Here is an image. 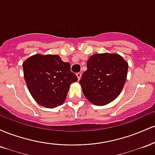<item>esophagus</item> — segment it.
<instances>
[{"label": "esophagus", "instance_id": "1", "mask_svg": "<svg viewBox=\"0 0 155 155\" xmlns=\"http://www.w3.org/2000/svg\"><path fill=\"white\" fill-rule=\"evenodd\" d=\"M76 76H77L78 79L80 80V79H81V72L77 73V74H76Z\"/></svg>", "mask_w": 155, "mask_h": 155}]
</instances>
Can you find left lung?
I'll use <instances>...</instances> for the list:
<instances>
[{
	"label": "left lung",
	"mask_w": 155,
	"mask_h": 155,
	"mask_svg": "<svg viewBox=\"0 0 155 155\" xmlns=\"http://www.w3.org/2000/svg\"><path fill=\"white\" fill-rule=\"evenodd\" d=\"M87 70L79 81L84 95L97 106L117 98L127 79L128 64L117 54H95L89 58Z\"/></svg>",
	"instance_id": "8db88e82"
}]
</instances>
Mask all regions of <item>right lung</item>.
<instances>
[{
  "instance_id": "right-lung-1",
  "label": "right lung",
  "mask_w": 155,
  "mask_h": 155,
  "mask_svg": "<svg viewBox=\"0 0 155 155\" xmlns=\"http://www.w3.org/2000/svg\"><path fill=\"white\" fill-rule=\"evenodd\" d=\"M27 86L35 101L46 108L63 104L71 84L78 81L69 63L59 55L35 54L22 65Z\"/></svg>"
}]
</instances>
